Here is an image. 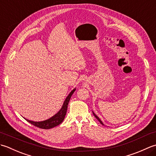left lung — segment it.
<instances>
[{
  "mask_svg": "<svg viewBox=\"0 0 156 156\" xmlns=\"http://www.w3.org/2000/svg\"><path fill=\"white\" fill-rule=\"evenodd\" d=\"M93 115H94V117H96V118H97V119H98V121H99V122H101V124H102V125H104V124H103V123H102V121H101V119H99V118H98V117H97V115H95V114H94V112H93Z\"/></svg>",
  "mask_w": 156,
  "mask_h": 156,
  "instance_id": "8db88e82",
  "label": "left lung"
}]
</instances>
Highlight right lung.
Here are the masks:
<instances>
[{
  "label": "right lung",
  "instance_id": "add662e5",
  "mask_svg": "<svg viewBox=\"0 0 156 156\" xmlns=\"http://www.w3.org/2000/svg\"><path fill=\"white\" fill-rule=\"evenodd\" d=\"M75 90H76V88H74V90H72L70 92V93H69L68 97H66V100L64 102V104H63L62 107L61 108L60 110L58 111V113H56L55 115L53 116L52 117L49 118V119H47V120L45 121H40V122L32 121L30 120H28V119H25L29 122H30L31 124L35 126V127H39L40 129H49L59 125V124L62 123L63 121H64L65 116L66 115V112H67L69 101L70 100L72 95L73 94V93H74Z\"/></svg>",
  "mask_w": 156,
  "mask_h": 156
}]
</instances>
